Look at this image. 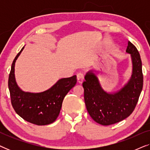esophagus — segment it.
Returning a JSON list of instances; mask_svg holds the SVG:
<instances>
[{
    "label": "esophagus",
    "mask_w": 150,
    "mask_h": 150,
    "mask_svg": "<svg viewBox=\"0 0 150 150\" xmlns=\"http://www.w3.org/2000/svg\"><path fill=\"white\" fill-rule=\"evenodd\" d=\"M84 81V75L83 73L79 72L77 74V81L79 83H82Z\"/></svg>",
    "instance_id": "esophagus-1"
}]
</instances>
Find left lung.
Here are the masks:
<instances>
[{"instance_id":"left-lung-1","label":"left lung","mask_w":150,"mask_h":150,"mask_svg":"<svg viewBox=\"0 0 150 150\" xmlns=\"http://www.w3.org/2000/svg\"><path fill=\"white\" fill-rule=\"evenodd\" d=\"M126 52L130 54L132 72L128 83L119 91L114 93L104 91L93 70L88 71L85 76L83 87L86 108L91 117L103 126L116 124L130 116L142 91L143 76L139 51L128 42Z\"/></svg>"}]
</instances>
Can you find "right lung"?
I'll return each mask as SVG.
<instances>
[{
  "label": "right lung",
  "mask_w": 150,
  "mask_h": 150,
  "mask_svg": "<svg viewBox=\"0 0 150 150\" xmlns=\"http://www.w3.org/2000/svg\"><path fill=\"white\" fill-rule=\"evenodd\" d=\"M24 48L14 59L9 76L11 104L16 113L26 122L38 126L52 124L59 116L65 96L76 83V76L59 79L50 89L40 93L22 91L16 81L15 63Z\"/></svg>",
  "instance_id": "obj_1"
}]
</instances>
